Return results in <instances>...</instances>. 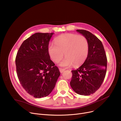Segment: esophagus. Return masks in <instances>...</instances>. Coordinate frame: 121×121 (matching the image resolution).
<instances>
[{"mask_svg": "<svg viewBox=\"0 0 121 121\" xmlns=\"http://www.w3.org/2000/svg\"><path fill=\"white\" fill-rule=\"evenodd\" d=\"M59 69L60 72L61 73H63V72L65 71V69H63V68H59Z\"/></svg>", "mask_w": 121, "mask_h": 121, "instance_id": "1", "label": "esophagus"}]
</instances>
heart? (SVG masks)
<instances>
[{"label": "heart", "mask_w": 121, "mask_h": 121, "mask_svg": "<svg viewBox=\"0 0 121 121\" xmlns=\"http://www.w3.org/2000/svg\"><path fill=\"white\" fill-rule=\"evenodd\" d=\"M55 44L50 43L49 54L55 62L58 63L64 56L65 57L60 63L63 67H68L73 64L78 66L87 58L89 52V44L87 39L82 35L65 33L57 37Z\"/></svg>", "instance_id": "b5f03b06"}]
</instances>
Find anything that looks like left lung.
<instances>
[{
	"instance_id": "8db88e82",
	"label": "left lung",
	"mask_w": 121,
	"mask_h": 121,
	"mask_svg": "<svg viewBox=\"0 0 121 121\" xmlns=\"http://www.w3.org/2000/svg\"><path fill=\"white\" fill-rule=\"evenodd\" d=\"M77 31L87 39L89 52L83 64L77 69L71 71L70 84L77 93L87 96L95 93L101 86L106 73L107 59L100 40L88 30Z\"/></svg>"
}]
</instances>
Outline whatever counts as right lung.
<instances>
[{
	"instance_id": "1",
	"label": "right lung",
	"mask_w": 121,
	"mask_h": 121,
	"mask_svg": "<svg viewBox=\"0 0 121 121\" xmlns=\"http://www.w3.org/2000/svg\"><path fill=\"white\" fill-rule=\"evenodd\" d=\"M53 34L34 33L22 43L16 57L21 84L28 93L36 98L46 97L52 91L60 75L48 53Z\"/></svg>"
}]
</instances>
